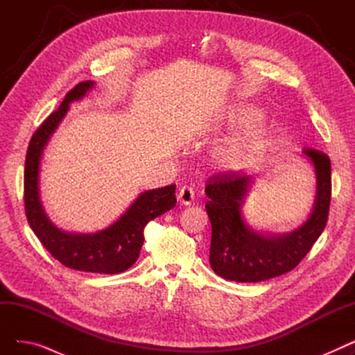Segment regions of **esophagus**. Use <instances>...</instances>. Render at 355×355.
Masks as SVG:
<instances>
[{
    "mask_svg": "<svg viewBox=\"0 0 355 355\" xmlns=\"http://www.w3.org/2000/svg\"><path fill=\"white\" fill-rule=\"evenodd\" d=\"M178 201L184 206H190L194 201V189L190 187V185H184V187L180 189L178 193Z\"/></svg>",
    "mask_w": 355,
    "mask_h": 355,
    "instance_id": "obj_1",
    "label": "esophagus"
}]
</instances>
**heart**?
<instances>
[{"label":"heart","mask_w":355,"mask_h":355,"mask_svg":"<svg viewBox=\"0 0 355 355\" xmlns=\"http://www.w3.org/2000/svg\"><path fill=\"white\" fill-rule=\"evenodd\" d=\"M262 118V112L252 105H237L232 109L226 119V128L230 132L249 128ZM273 138V128L268 123L257 125L237 139L223 142L213 154L214 162L226 171H237L250 166L266 151Z\"/></svg>","instance_id":"b5f03b06"}]
</instances>
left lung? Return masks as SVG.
<instances>
[{
  "mask_svg": "<svg viewBox=\"0 0 355 355\" xmlns=\"http://www.w3.org/2000/svg\"><path fill=\"white\" fill-rule=\"evenodd\" d=\"M316 173L313 211L301 227L282 236L250 230L240 213L250 177L225 171L207 180L206 210L211 223L210 265L221 277L234 282H260L300 265L325 229L331 202V161L327 154L304 148Z\"/></svg>",
  "mask_w": 355,
  "mask_h": 355,
  "instance_id": "obj_1",
  "label": "left lung"
}]
</instances>
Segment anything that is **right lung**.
Instances as JSON below:
<instances>
[{
	"label": "right lung",
	"instance_id": "obj_1",
	"mask_svg": "<svg viewBox=\"0 0 355 355\" xmlns=\"http://www.w3.org/2000/svg\"><path fill=\"white\" fill-rule=\"evenodd\" d=\"M92 86L93 82L86 80L69 90L59 109L31 137L24 166V207L31 230L62 265L82 272L115 275L137 262L148 223L175 206V185L142 193L114 225L95 234H70L49 220L39 197V166L43 149L64 118L69 103L83 98Z\"/></svg>",
	"mask_w": 355,
	"mask_h": 355
}]
</instances>
